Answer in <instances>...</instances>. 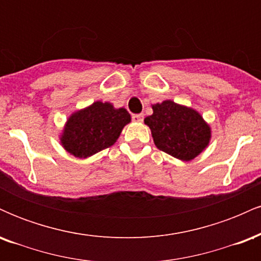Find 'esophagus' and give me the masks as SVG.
I'll list each match as a JSON object with an SVG mask.
<instances>
[{
	"label": "esophagus",
	"mask_w": 261,
	"mask_h": 261,
	"mask_svg": "<svg viewBox=\"0 0 261 261\" xmlns=\"http://www.w3.org/2000/svg\"><path fill=\"white\" fill-rule=\"evenodd\" d=\"M133 120L135 122H142L143 121V115H142V114H134Z\"/></svg>",
	"instance_id": "obj_1"
}]
</instances>
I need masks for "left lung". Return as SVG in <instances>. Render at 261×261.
Wrapping results in <instances>:
<instances>
[{
  "label": "left lung",
  "instance_id": "obj_1",
  "mask_svg": "<svg viewBox=\"0 0 261 261\" xmlns=\"http://www.w3.org/2000/svg\"><path fill=\"white\" fill-rule=\"evenodd\" d=\"M153 114L145 119L154 145L181 161H191L207 147L211 128L191 108L164 100L152 106Z\"/></svg>",
  "mask_w": 261,
  "mask_h": 261
}]
</instances>
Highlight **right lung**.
Returning <instances> with one entry per match:
<instances>
[{
  "label": "right lung",
  "instance_id": "1",
  "mask_svg": "<svg viewBox=\"0 0 261 261\" xmlns=\"http://www.w3.org/2000/svg\"><path fill=\"white\" fill-rule=\"evenodd\" d=\"M130 121L124 108L115 109L110 103L95 101L68 118L61 145L74 157L87 158L113 146Z\"/></svg>",
  "mask_w": 261,
  "mask_h": 261
}]
</instances>
